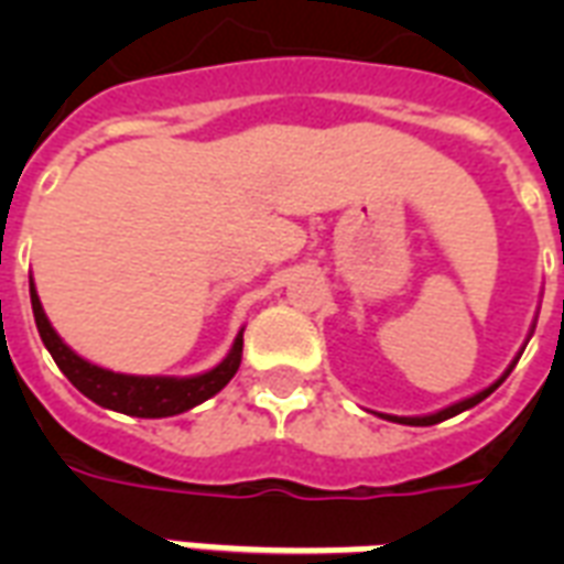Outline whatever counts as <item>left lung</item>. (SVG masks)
<instances>
[{
	"label": "left lung",
	"instance_id": "obj_1",
	"mask_svg": "<svg viewBox=\"0 0 564 564\" xmlns=\"http://www.w3.org/2000/svg\"><path fill=\"white\" fill-rule=\"evenodd\" d=\"M516 362H518V360H516ZM516 362H512V366H509V369H507V375L500 377L498 383H491L489 389H482V392L471 394V398H465V401L454 403V406H445V410L433 412V415H415V419H410V415H383V419H389V421H398V424H412V427H430V424H438V421H445V419H454V415H459V412L471 410V406H477V403H480V401H486V398H489V394L495 392V389H498V386L503 383V380H507V377H509V371L516 369Z\"/></svg>",
	"mask_w": 564,
	"mask_h": 564
}]
</instances>
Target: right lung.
<instances>
[{"instance_id": "obj_1", "label": "right lung", "mask_w": 564, "mask_h": 564, "mask_svg": "<svg viewBox=\"0 0 564 564\" xmlns=\"http://www.w3.org/2000/svg\"><path fill=\"white\" fill-rule=\"evenodd\" d=\"M31 292V310H34V322H37L40 339L52 354V360L57 362V369L64 371L66 380L87 394L93 403L108 406V410L126 412V415H137V419H166V415H178L202 401L221 392L228 380L237 375L239 362H242V330L234 339V348L228 357L216 366V369L204 371L195 377H140V375H119V371H108L93 366L84 357L69 348V345L55 334V327L48 325L43 304L37 299L34 281H29Z\"/></svg>"}]
</instances>
